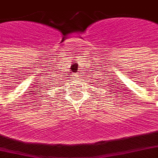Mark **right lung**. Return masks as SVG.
<instances>
[{"label": "right lung", "instance_id": "add662e5", "mask_svg": "<svg viewBox=\"0 0 158 158\" xmlns=\"http://www.w3.org/2000/svg\"><path fill=\"white\" fill-rule=\"evenodd\" d=\"M57 83H58V86H56V87H60V83H61V82H57Z\"/></svg>", "mask_w": 158, "mask_h": 158}]
</instances>
